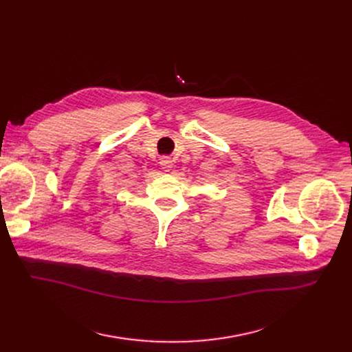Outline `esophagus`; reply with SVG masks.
I'll return each mask as SVG.
<instances>
[{"instance_id":"34e87169","label":"esophagus","mask_w":352,"mask_h":352,"mask_svg":"<svg viewBox=\"0 0 352 352\" xmlns=\"http://www.w3.org/2000/svg\"><path fill=\"white\" fill-rule=\"evenodd\" d=\"M160 164H161L164 171H171V168H173V160L170 157H162Z\"/></svg>"}]
</instances>
